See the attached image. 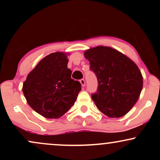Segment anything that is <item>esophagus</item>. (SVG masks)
Instances as JSON below:
<instances>
[{"label":"esophagus","instance_id":"34e87169","mask_svg":"<svg viewBox=\"0 0 160 160\" xmlns=\"http://www.w3.org/2000/svg\"><path fill=\"white\" fill-rule=\"evenodd\" d=\"M80 83H81L82 86H85L86 82H85V80H84V79H81V80H80Z\"/></svg>","mask_w":160,"mask_h":160}]
</instances>
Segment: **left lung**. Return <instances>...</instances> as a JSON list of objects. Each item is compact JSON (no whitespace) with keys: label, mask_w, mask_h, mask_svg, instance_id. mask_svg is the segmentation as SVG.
<instances>
[{"label":"left lung","mask_w":160,"mask_h":160,"mask_svg":"<svg viewBox=\"0 0 160 160\" xmlns=\"http://www.w3.org/2000/svg\"><path fill=\"white\" fill-rule=\"evenodd\" d=\"M84 56L98 80L92 98L101 112L109 117H121L136 103L143 87L138 66L127 56L111 47L88 49Z\"/></svg>","instance_id":"1"}]
</instances>
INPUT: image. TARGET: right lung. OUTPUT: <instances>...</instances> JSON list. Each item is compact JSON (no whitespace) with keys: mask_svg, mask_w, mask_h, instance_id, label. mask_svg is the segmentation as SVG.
Instances as JSON below:
<instances>
[{"mask_svg":"<svg viewBox=\"0 0 160 160\" xmlns=\"http://www.w3.org/2000/svg\"><path fill=\"white\" fill-rule=\"evenodd\" d=\"M65 53L43 58L28 75L22 91L28 104L46 118H59L73 106L81 84L71 78Z\"/></svg>","mask_w":160,"mask_h":160,"instance_id":"obj_1","label":"right lung"}]
</instances>
